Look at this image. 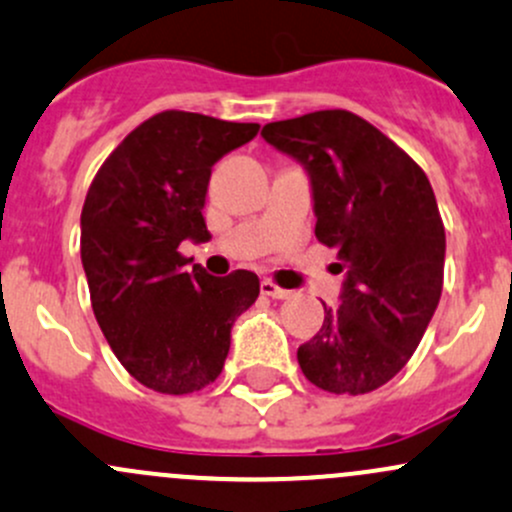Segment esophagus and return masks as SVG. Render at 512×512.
I'll return each mask as SVG.
<instances>
[{
	"label": "esophagus",
	"mask_w": 512,
	"mask_h": 512,
	"mask_svg": "<svg viewBox=\"0 0 512 512\" xmlns=\"http://www.w3.org/2000/svg\"><path fill=\"white\" fill-rule=\"evenodd\" d=\"M260 292L265 294V297H272V299H289V297H294L292 289L277 287V284L270 282V279H262V282H260Z\"/></svg>",
	"instance_id": "34e87169"
}]
</instances>
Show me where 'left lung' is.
<instances>
[{"mask_svg": "<svg viewBox=\"0 0 512 512\" xmlns=\"http://www.w3.org/2000/svg\"><path fill=\"white\" fill-rule=\"evenodd\" d=\"M262 137L309 176L316 238L336 250L341 304L301 343L309 383L365 395L417 351L444 284L446 235L427 174L363 117L319 110L270 122Z\"/></svg>", "mask_w": 512, "mask_h": 512, "instance_id": "left-lung-1", "label": "left lung"}]
</instances>
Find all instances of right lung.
I'll list each match as a JSON object with an SVG mask.
<instances>
[{
	"label": "right lung",
	"instance_id": "right-lung-1",
	"mask_svg": "<svg viewBox=\"0 0 512 512\" xmlns=\"http://www.w3.org/2000/svg\"><path fill=\"white\" fill-rule=\"evenodd\" d=\"M260 125L166 110L122 139L90 184L80 213V260L95 319L134 380L164 395L211 385L230 328L260 297L255 272H191L184 240L206 242L211 166Z\"/></svg>",
	"mask_w": 512,
	"mask_h": 512
}]
</instances>
